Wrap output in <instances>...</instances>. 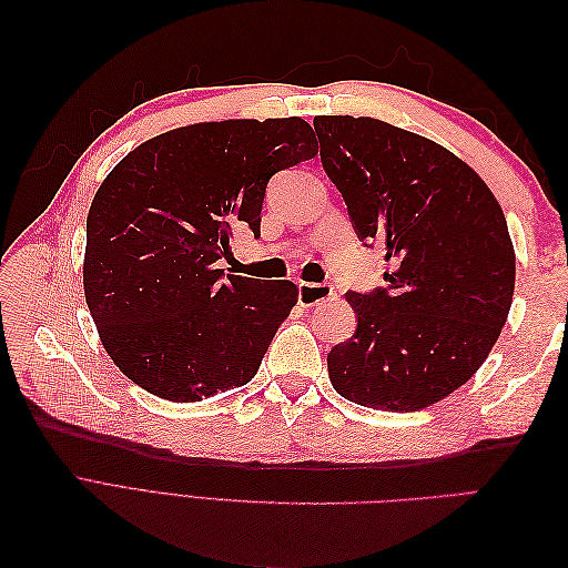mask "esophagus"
I'll list each match as a JSON object with an SVG mask.
<instances>
[{
    "instance_id": "obj_1",
    "label": "esophagus",
    "mask_w": 568,
    "mask_h": 568,
    "mask_svg": "<svg viewBox=\"0 0 568 568\" xmlns=\"http://www.w3.org/2000/svg\"><path fill=\"white\" fill-rule=\"evenodd\" d=\"M334 296V286L332 284H307L298 282V303L305 307L313 305H324Z\"/></svg>"
}]
</instances>
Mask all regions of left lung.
Masks as SVG:
<instances>
[{"mask_svg": "<svg viewBox=\"0 0 568 568\" xmlns=\"http://www.w3.org/2000/svg\"><path fill=\"white\" fill-rule=\"evenodd\" d=\"M320 156L386 288L346 294L357 332L326 355L336 393L417 412L467 384L507 322L517 255L500 203L453 151L376 118L317 115Z\"/></svg>", "mask_w": 568, "mask_h": 568, "instance_id": "8db88e82", "label": "left lung"}]
</instances>
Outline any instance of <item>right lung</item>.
I'll use <instances>...</instances> for the list:
<instances>
[{
  "label": "right lung",
  "mask_w": 568,
  "mask_h": 568,
  "mask_svg": "<svg viewBox=\"0 0 568 568\" xmlns=\"http://www.w3.org/2000/svg\"><path fill=\"white\" fill-rule=\"evenodd\" d=\"M317 156L303 118H232L151 136L97 189L82 286L101 346L144 390L199 403L248 384L298 303L288 280L215 267L232 227L261 234L267 180Z\"/></svg>",
  "instance_id": "right-lung-1"
}]
</instances>
